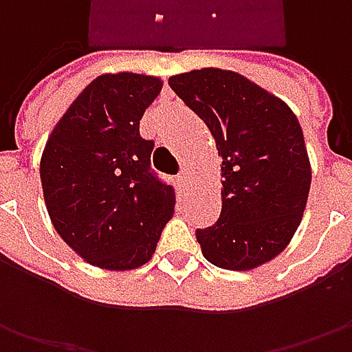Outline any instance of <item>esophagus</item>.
<instances>
[{
  "mask_svg": "<svg viewBox=\"0 0 352 352\" xmlns=\"http://www.w3.org/2000/svg\"><path fill=\"white\" fill-rule=\"evenodd\" d=\"M178 180L182 182V186H186V188H188V186L192 184V174H190V170L184 168L182 172H180V176H178Z\"/></svg>",
  "mask_w": 352,
  "mask_h": 352,
  "instance_id": "esophagus-1",
  "label": "esophagus"
}]
</instances>
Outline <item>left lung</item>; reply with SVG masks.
Segmentation results:
<instances>
[{
	"label": "left lung",
	"instance_id": "8db88e82",
	"mask_svg": "<svg viewBox=\"0 0 352 352\" xmlns=\"http://www.w3.org/2000/svg\"><path fill=\"white\" fill-rule=\"evenodd\" d=\"M168 84L210 127L223 158L221 215L196 231L204 256L225 270L272 261L302 221L311 184L298 117L231 70H192L172 76Z\"/></svg>",
	"mask_w": 352,
	"mask_h": 352
}]
</instances>
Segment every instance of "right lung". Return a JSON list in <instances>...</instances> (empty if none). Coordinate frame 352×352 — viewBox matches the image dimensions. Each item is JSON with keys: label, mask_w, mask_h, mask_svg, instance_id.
I'll return each mask as SVG.
<instances>
[{"label": "right lung", "mask_w": 352, "mask_h": 352, "mask_svg": "<svg viewBox=\"0 0 352 352\" xmlns=\"http://www.w3.org/2000/svg\"><path fill=\"white\" fill-rule=\"evenodd\" d=\"M160 89L155 76H98L48 137L41 184L50 221L94 266L131 270L148 263L174 213V188L151 168L155 142L139 133Z\"/></svg>", "instance_id": "1"}]
</instances>
